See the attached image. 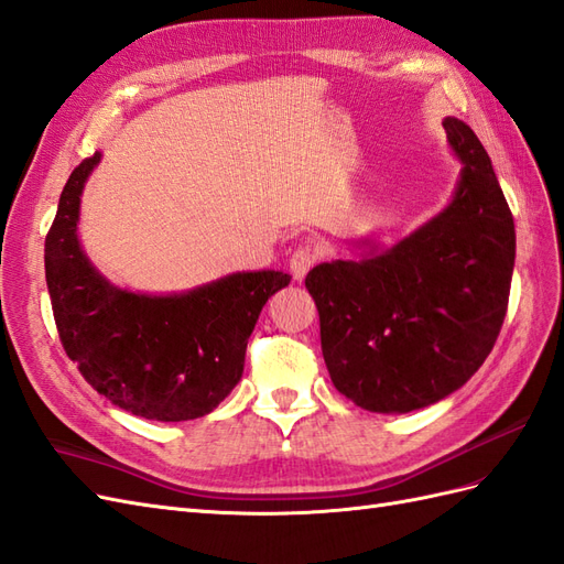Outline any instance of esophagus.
Wrapping results in <instances>:
<instances>
[{
	"mask_svg": "<svg viewBox=\"0 0 564 564\" xmlns=\"http://www.w3.org/2000/svg\"><path fill=\"white\" fill-rule=\"evenodd\" d=\"M322 257V248H319V242H312V240H307L305 245H300V248L293 252V257H291V271H293V276H295V281H302L307 276V271L316 264V259Z\"/></svg>",
	"mask_w": 564,
	"mask_h": 564,
	"instance_id": "esophagus-1",
	"label": "esophagus"
}]
</instances>
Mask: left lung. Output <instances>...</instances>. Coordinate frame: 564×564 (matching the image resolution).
I'll list each match as a JSON object with an SVG mask.
<instances>
[{
    "mask_svg": "<svg viewBox=\"0 0 564 564\" xmlns=\"http://www.w3.org/2000/svg\"><path fill=\"white\" fill-rule=\"evenodd\" d=\"M443 128L462 162L453 199L391 248L362 240L357 259L316 264L305 279L330 381L369 412L405 414L455 393L508 312L512 212L471 128L455 117Z\"/></svg>",
    "mask_w": 564,
    "mask_h": 564,
    "instance_id": "left-lung-1",
    "label": "left lung"
}]
</instances>
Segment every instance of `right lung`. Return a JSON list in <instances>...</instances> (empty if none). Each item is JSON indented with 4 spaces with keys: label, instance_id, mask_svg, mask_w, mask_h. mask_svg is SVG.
Segmentation results:
<instances>
[{
    "label": "right lung",
    "instance_id": "add662e5",
    "mask_svg": "<svg viewBox=\"0 0 564 564\" xmlns=\"http://www.w3.org/2000/svg\"><path fill=\"white\" fill-rule=\"evenodd\" d=\"M102 154L70 173L45 240L54 322L83 379L111 405L154 422L209 414L242 377L245 350L283 271H238L183 293L109 283L78 238L80 195Z\"/></svg>",
    "mask_w": 564,
    "mask_h": 564
}]
</instances>
